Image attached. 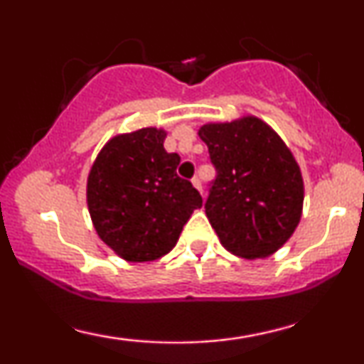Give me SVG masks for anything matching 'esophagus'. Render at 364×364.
<instances>
[{
	"label": "esophagus",
	"mask_w": 364,
	"mask_h": 364,
	"mask_svg": "<svg viewBox=\"0 0 364 364\" xmlns=\"http://www.w3.org/2000/svg\"><path fill=\"white\" fill-rule=\"evenodd\" d=\"M191 183H193V186L196 188V190L200 191V193H203V188H202V181H200L198 176H195L193 179H191Z\"/></svg>",
	"instance_id": "esophagus-1"
}]
</instances>
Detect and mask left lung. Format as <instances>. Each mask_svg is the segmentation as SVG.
<instances>
[{"label": "left lung", "instance_id": "1", "mask_svg": "<svg viewBox=\"0 0 364 364\" xmlns=\"http://www.w3.org/2000/svg\"><path fill=\"white\" fill-rule=\"evenodd\" d=\"M215 178L205 214L228 252L262 258L277 252L301 219L303 179L289 149L257 118L203 124Z\"/></svg>", "mask_w": 364, "mask_h": 364}]
</instances>
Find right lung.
Listing matches in <instances>:
<instances>
[{"mask_svg":"<svg viewBox=\"0 0 364 364\" xmlns=\"http://www.w3.org/2000/svg\"><path fill=\"white\" fill-rule=\"evenodd\" d=\"M157 128L109 140L92 166L87 203L95 231L128 262L164 257L176 245L183 225L202 196L178 176V154L164 149Z\"/></svg>","mask_w":364,"mask_h":364,"instance_id":"add662e5","label":"right lung"}]
</instances>
